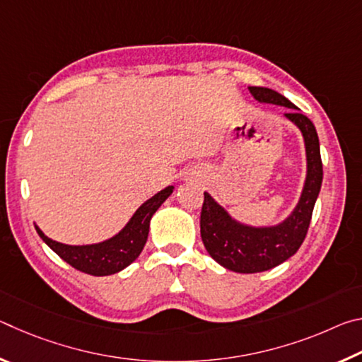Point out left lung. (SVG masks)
<instances>
[{
  "label": "left lung",
  "mask_w": 362,
  "mask_h": 362,
  "mask_svg": "<svg viewBox=\"0 0 362 362\" xmlns=\"http://www.w3.org/2000/svg\"><path fill=\"white\" fill-rule=\"evenodd\" d=\"M250 94L262 103L291 108L284 116L303 136L306 179L296 209L273 226H250L233 218L209 193H204L201 209V238L214 260L236 273H260L278 267L297 252L308 231L311 214L322 183L320 139L315 124L284 95L268 88L250 86Z\"/></svg>",
  "instance_id": "obj_1"
}]
</instances>
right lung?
<instances>
[{
    "label": "right lung",
    "mask_w": 362,
    "mask_h": 362,
    "mask_svg": "<svg viewBox=\"0 0 362 362\" xmlns=\"http://www.w3.org/2000/svg\"><path fill=\"white\" fill-rule=\"evenodd\" d=\"M173 192L174 187L170 185L158 192L155 196H151L150 199H146L139 207L118 235L97 244L70 246V244H62L47 238L38 228V225H35V228L38 231L41 240L73 268L83 273L93 274V276H108V274H115L129 267L140 255L146 238H148L150 220L153 214L159 209V206L169 198Z\"/></svg>",
    "instance_id": "obj_1"
}]
</instances>
